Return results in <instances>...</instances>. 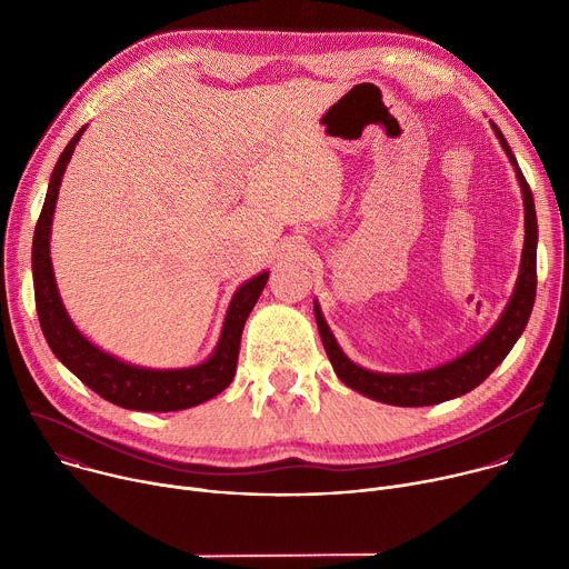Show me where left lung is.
Wrapping results in <instances>:
<instances>
[{
	"label": "left lung",
	"instance_id": "left-lung-1",
	"mask_svg": "<svg viewBox=\"0 0 569 569\" xmlns=\"http://www.w3.org/2000/svg\"><path fill=\"white\" fill-rule=\"evenodd\" d=\"M491 128L500 139V146L507 152L511 167L516 171V178L522 191V207H525V248H522L520 272L516 279L513 295L507 308L502 310L500 319L496 321V327L472 349H468L466 353H461L459 358L446 365H439L426 371H415V373H380V371H369L356 365L340 349L333 331L329 329V323L323 319L321 308L315 299L312 308H315L317 329H319L323 349H327V356L333 365V371L347 387L360 391L367 398H373L387 405H398V408H426V405H437V402L463 396L496 371V367L509 356V351L513 349V345L518 342V338L527 327L533 299H536V248H538L536 207H533L531 189L518 167V161L505 134L493 121H491Z\"/></svg>",
	"mask_w": 569,
	"mask_h": 569
}]
</instances>
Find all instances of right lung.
<instances>
[{
  "mask_svg": "<svg viewBox=\"0 0 569 569\" xmlns=\"http://www.w3.org/2000/svg\"><path fill=\"white\" fill-rule=\"evenodd\" d=\"M88 126L80 128L71 141L64 146L62 154L56 161V169L49 180L47 198L42 213L36 224L33 248H31V268H33V288H36V310L44 340L53 356L92 391L101 398L119 405L126 410L137 412H180L196 408V405L218 396L236 373L238 349L242 327L259 301L270 272L263 270L257 277L248 279L236 288L220 329L218 345L213 353L193 365L180 369H150L119 360L112 353H106L92 345L67 315V308L60 299L53 266H51V222L56 211V200L60 191L62 176L67 171L69 159L76 143L83 137Z\"/></svg>",
  "mask_w": 569,
  "mask_h": 569,
  "instance_id": "obj_1",
  "label": "right lung"
}]
</instances>
